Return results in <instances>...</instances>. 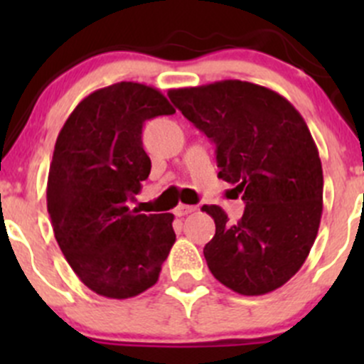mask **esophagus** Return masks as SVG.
Returning <instances> with one entry per match:
<instances>
[{"label":"esophagus","instance_id":"obj_1","mask_svg":"<svg viewBox=\"0 0 364 364\" xmlns=\"http://www.w3.org/2000/svg\"><path fill=\"white\" fill-rule=\"evenodd\" d=\"M192 211H196V205H188V204H178V208L174 209L176 216H185L190 215Z\"/></svg>","mask_w":364,"mask_h":364}]
</instances>
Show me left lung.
Instances as JSON below:
<instances>
[{"label":"left lung","mask_w":364,"mask_h":364,"mask_svg":"<svg viewBox=\"0 0 364 364\" xmlns=\"http://www.w3.org/2000/svg\"><path fill=\"white\" fill-rule=\"evenodd\" d=\"M168 98L215 142L218 178L247 204L234 225L218 205L203 208L216 225L204 247L209 271L243 296L282 287L306 260L322 216V164L306 123L277 91L247 80L179 87Z\"/></svg>","instance_id":"left-lung-1"}]
</instances>
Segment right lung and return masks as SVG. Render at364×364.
<instances>
[{
  "label": "right lung",
  "mask_w": 364,
  "mask_h": 364,
  "mask_svg": "<svg viewBox=\"0 0 364 364\" xmlns=\"http://www.w3.org/2000/svg\"><path fill=\"white\" fill-rule=\"evenodd\" d=\"M174 112L155 87L117 82L87 95L58 135L47 211L70 267L97 294L127 299L159 282L174 215H141L128 203L151 171L144 121Z\"/></svg>",
  "instance_id": "right-lung-1"
}]
</instances>
